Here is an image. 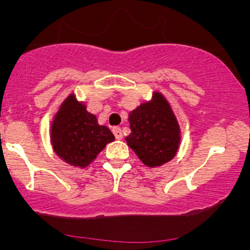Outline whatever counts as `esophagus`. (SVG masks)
<instances>
[{
	"label": "esophagus",
	"mask_w": 250,
	"mask_h": 250,
	"mask_svg": "<svg viewBox=\"0 0 250 250\" xmlns=\"http://www.w3.org/2000/svg\"><path fill=\"white\" fill-rule=\"evenodd\" d=\"M112 133L113 135H115V138L117 140H121L123 138V134H122V129H121L120 127H115L112 128Z\"/></svg>",
	"instance_id": "34e87169"
}]
</instances>
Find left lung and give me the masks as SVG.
I'll return each instance as SVG.
<instances>
[{"label": "left lung", "mask_w": 250, "mask_h": 250, "mask_svg": "<svg viewBox=\"0 0 250 250\" xmlns=\"http://www.w3.org/2000/svg\"><path fill=\"white\" fill-rule=\"evenodd\" d=\"M130 133L125 141L147 167H160L175 156L180 128L167 100L153 93L152 100L129 113Z\"/></svg>", "instance_id": "8db88e82"}]
</instances>
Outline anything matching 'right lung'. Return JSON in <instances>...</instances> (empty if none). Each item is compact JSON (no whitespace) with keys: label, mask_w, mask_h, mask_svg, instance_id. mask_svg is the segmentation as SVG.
<instances>
[{"label":"right lung","mask_w":250,"mask_h":250,"mask_svg":"<svg viewBox=\"0 0 250 250\" xmlns=\"http://www.w3.org/2000/svg\"><path fill=\"white\" fill-rule=\"evenodd\" d=\"M113 139L109 128L98 125L97 117L74 94L65 99L52 123L50 140L55 153L75 167H87Z\"/></svg>","instance_id":"add662e5"}]
</instances>
